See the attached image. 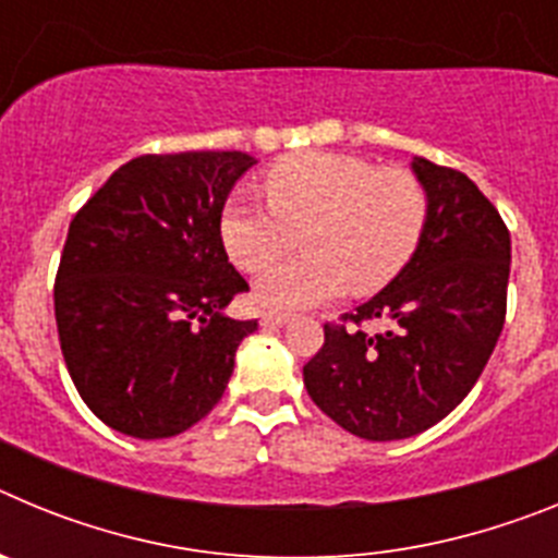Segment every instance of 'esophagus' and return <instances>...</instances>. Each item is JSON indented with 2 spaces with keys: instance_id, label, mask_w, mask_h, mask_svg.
<instances>
[{
  "instance_id": "1",
  "label": "esophagus",
  "mask_w": 558,
  "mask_h": 558,
  "mask_svg": "<svg viewBox=\"0 0 558 558\" xmlns=\"http://www.w3.org/2000/svg\"><path fill=\"white\" fill-rule=\"evenodd\" d=\"M288 324H290V315H284V313H265L263 315V327L276 329V327H288Z\"/></svg>"
}]
</instances>
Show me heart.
<instances>
[{
  "label": "heart",
  "instance_id": "heart-1",
  "mask_svg": "<svg viewBox=\"0 0 558 558\" xmlns=\"http://www.w3.org/2000/svg\"><path fill=\"white\" fill-rule=\"evenodd\" d=\"M268 204L234 198L220 215L231 263L256 270L303 234L308 254L268 266L254 299L268 310H307L352 284L372 293L411 263L427 226V192L408 170H379L340 153H299L263 179Z\"/></svg>",
  "mask_w": 558,
  "mask_h": 558
}]
</instances>
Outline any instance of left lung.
Returning a JSON list of instances; mask_svg holds the SVG:
<instances>
[{"label":"left lung","instance_id":"left-lung-1","mask_svg":"<svg viewBox=\"0 0 558 558\" xmlns=\"http://www.w3.org/2000/svg\"><path fill=\"white\" fill-rule=\"evenodd\" d=\"M411 170L427 192L422 243L349 315L393 329L324 327L322 352L304 366L315 405L366 441H399L441 422L472 391L506 322L511 236L497 209L463 172L422 156Z\"/></svg>","mask_w":558,"mask_h":558}]
</instances>
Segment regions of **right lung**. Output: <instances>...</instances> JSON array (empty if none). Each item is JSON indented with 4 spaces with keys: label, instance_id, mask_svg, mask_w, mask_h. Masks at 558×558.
Masks as SVG:
<instances>
[{
    "label": "right lung",
    "instance_id": "1",
    "mask_svg": "<svg viewBox=\"0 0 558 558\" xmlns=\"http://www.w3.org/2000/svg\"><path fill=\"white\" fill-rule=\"evenodd\" d=\"M254 165L240 150L140 156L69 223L58 338L77 393L111 430L179 436L223 397L256 322L226 315L248 284L229 263L220 215Z\"/></svg>",
    "mask_w": 558,
    "mask_h": 558
}]
</instances>
